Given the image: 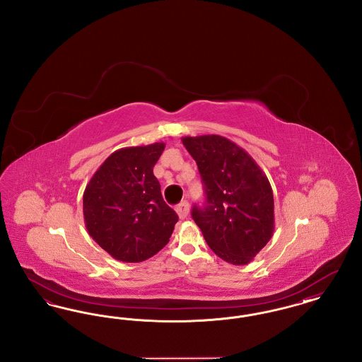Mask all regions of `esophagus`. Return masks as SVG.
<instances>
[{
    "label": "esophagus",
    "mask_w": 362,
    "mask_h": 362,
    "mask_svg": "<svg viewBox=\"0 0 362 362\" xmlns=\"http://www.w3.org/2000/svg\"><path fill=\"white\" fill-rule=\"evenodd\" d=\"M176 213H177V216H179V218H180V220L187 218V216H189V202H187V201L180 202V204L176 206Z\"/></svg>",
    "instance_id": "1"
}]
</instances>
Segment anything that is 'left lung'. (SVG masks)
Here are the masks:
<instances>
[{"instance_id":"1","label":"left lung","mask_w":362,"mask_h":362,"mask_svg":"<svg viewBox=\"0 0 362 362\" xmlns=\"http://www.w3.org/2000/svg\"><path fill=\"white\" fill-rule=\"evenodd\" d=\"M197 161L206 201L191 216L210 250L236 264H248L274 232V198L267 176L255 160L228 138L183 137Z\"/></svg>"}]
</instances>
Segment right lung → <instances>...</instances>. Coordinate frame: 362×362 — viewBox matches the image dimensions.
<instances>
[{"label":"right lung","instance_id":"1","mask_svg":"<svg viewBox=\"0 0 362 362\" xmlns=\"http://www.w3.org/2000/svg\"><path fill=\"white\" fill-rule=\"evenodd\" d=\"M164 142L115 151L86 185V230L104 251L124 263L152 258L167 245L177 214L161 195L153 167Z\"/></svg>","mask_w":362,"mask_h":362}]
</instances>
